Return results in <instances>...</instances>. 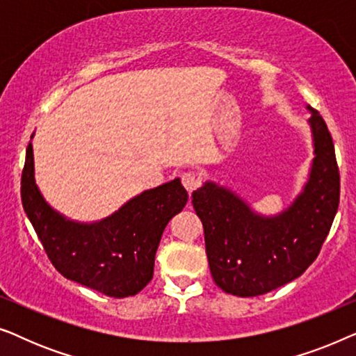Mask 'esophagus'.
<instances>
[{
  "label": "esophagus",
  "instance_id": "34e87169",
  "mask_svg": "<svg viewBox=\"0 0 356 356\" xmlns=\"http://www.w3.org/2000/svg\"><path fill=\"white\" fill-rule=\"evenodd\" d=\"M179 179H181V184L188 193H193L194 189H197L199 184H201V177L194 172H184L181 177H179Z\"/></svg>",
  "mask_w": 356,
  "mask_h": 356
}]
</instances>
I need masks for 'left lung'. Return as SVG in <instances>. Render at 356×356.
Returning <instances> with one entry per match:
<instances>
[{
	"label": "left lung",
	"instance_id": "1",
	"mask_svg": "<svg viewBox=\"0 0 356 356\" xmlns=\"http://www.w3.org/2000/svg\"><path fill=\"white\" fill-rule=\"evenodd\" d=\"M308 110L316 157L303 193L289 209L259 216L212 181L193 193L212 279L227 293L257 296L295 280L313 264L332 227L340 199L332 136L319 111Z\"/></svg>",
	"mask_w": 356,
	"mask_h": 356
}]
</instances>
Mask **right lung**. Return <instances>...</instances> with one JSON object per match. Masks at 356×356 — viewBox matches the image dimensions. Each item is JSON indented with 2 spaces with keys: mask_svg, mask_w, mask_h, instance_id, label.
<instances>
[{
  "mask_svg": "<svg viewBox=\"0 0 356 356\" xmlns=\"http://www.w3.org/2000/svg\"><path fill=\"white\" fill-rule=\"evenodd\" d=\"M21 197L55 269L66 279L113 298L139 293L152 280L155 252L165 227L188 202L186 189L177 178L133 197L100 222L67 220L38 191L31 143L22 170Z\"/></svg>",
  "mask_w": 356,
  "mask_h": 356,
  "instance_id": "add662e5",
  "label": "right lung"
}]
</instances>
